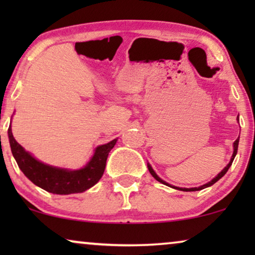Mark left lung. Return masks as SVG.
Here are the masks:
<instances>
[{"mask_svg": "<svg viewBox=\"0 0 255 255\" xmlns=\"http://www.w3.org/2000/svg\"><path fill=\"white\" fill-rule=\"evenodd\" d=\"M237 120H238V118H237ZM238 144H239V138L237 139V140H236L235 142H233V147H235V151H233V154H232L231 161H230V162L228 163V166H226L225 168L223 169L222 172L219 173L218 175L215 177V179H212V180L210 181V182L205 183V184H203V186H201V187H197V188H189V189H188V188H179V187H173V188H175V189H179V190H182V191H196V190H202V189H204V188H207V187H210V186H212V184L217 182V181H218L219 179H222V177L225 175V173L228 172V170H229L230 166L232 165V162H233V159H235V156H236V154H237V151H238ZM147 167H148V170H149V173H151V175H152L153 177H154V179H155L156 181H159V182H161V183H163V184H166V186H169L168 183L165 182V181L161 180V179H160V177H159L158 175H156L155 172H154V170L152 169V167H151V166L147 165ZM169 187H172V186H169Z\"/></svg>", "mask_w": 255, "mask_h": 255, "instance_id": "left-lung-1", "label": "left lung"}]
</instances>
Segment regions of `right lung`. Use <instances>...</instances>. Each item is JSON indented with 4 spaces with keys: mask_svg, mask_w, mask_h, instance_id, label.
<instances>
[{
    "mask_svg": "<svg viewBox=\"0 0 255 255\" xmlns=\"http://www.w3.org/2000/svg\"><path fill=\"white\" fill-rule=\"evenodd\" d=\"M8 134L12 155L24 175L41 189L57 195L83 193L99 182L106 169L108 154L117 141V139H114L108 144L99 146L85 168L67 170L45 165L34 159L15 140L11 127L8 128Z\"/></svg>",
    "mask_w": 255,
    "mask_h": 255,
    "instance_id": "1",
    "label": "right lung"
}]
</instances>
